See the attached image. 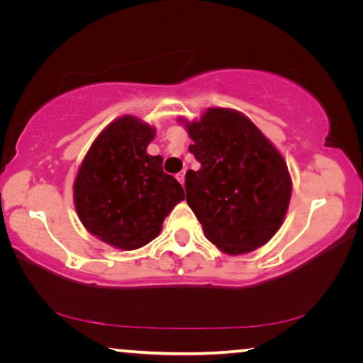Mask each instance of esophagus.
I'll list each match as a JSON object with an SVG mask.
<instances>
[{
	"label": "esophagus",
	"mask_w": 363,
	"mask_h": 363,
	"mask_svg": "<svg viewBox=\"0 0 363 363\" xmlns=\"http://www.w3.org/2000/svg\"><path fill=\"white\" fill-rule=\"evenodd\" d=\"M176 177H177V181L181 182V186H184V182H186V173H179Z\"/></svg>",
	"instance_id": "34e87169"
}]
</instances>
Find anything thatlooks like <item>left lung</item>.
<instances>
[{"label":"left lung","mask_w":363,"mask_h":363,"mask_svg":"<svg viewBox=\"0 0 363 363\" xmlns=\"http://www.w3.org/2000/svg\"><path fill=\"white\" fill-rule=\"evenodd\" d=\"M177 121L201 164L186 173V192L205 237L230 256L261 248L290 205L293 184L284 155L238 110L210 107L199 120Z\"/></svg>","instance_id":"obj_1"}]
</instances>
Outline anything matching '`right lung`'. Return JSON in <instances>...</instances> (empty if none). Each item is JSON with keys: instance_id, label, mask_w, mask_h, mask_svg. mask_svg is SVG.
Here are the masks:
<instances>
[{"instance_id": "right-lung-1", "label": "right lung", "mask_w": 363, "mask_h": 363, "mask_svg": "<svg viewBox=\"0 0 363 363\" xmlns=\"http://www.w3.org/2000/svg\"><path fill=\"white\" fill-rule=\"evenodd\" d=\"M157 130L134 115L104 128L86 152L73 182V205L84 229L116 250L152 242L184 189L163 173V158L147 147Z\"/></svg>"}]
</instances>
